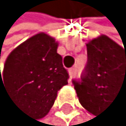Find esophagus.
I'll return each instance as SVG.
<instances>
[{"instance_id":"34e87169","label":"esophagus","mask_w":126,"mask_h":126,"mask_svg":"<svg viewBox=\"0 0 126 126\" xmlns=\"http://www.w3.org/2000/svg\"><path fill=\"white\" fill-rule=\"evenodd\" d=\"M68 74H69V77H70V79H73V78H74V77L77 75V68H76V67L70 68V69L68 70Z\"/></svg>"}]
</instances>
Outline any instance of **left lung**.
I'll return each instance as SVG.
<instances>
[{
  "instance_id": "left-lung-1",
  "label": "left lung",
  "mask_w": 126,
  "mask_h": 126,
  "mask_svg": "<svg viewBox=\"0 0 126 126\" xmlns=\"http://www.w3.org/2000/svg\"><path fill=\"white\" fill-rule=\"evenodd\" d=\"M86 47L87 65L81 81H74V85L81 105L97 115L119 93L126 94V48L104 34Z\"/></svg>"
}]
</instances>
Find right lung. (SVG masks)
Listing matches in <instances>:
<instances>
[{"mask_svg": "<svg viewBox=\"0 0 126 126\" xmlns=\"http://www.w3.org/2000/svg\"><path fill=\"white\" fill-rule=\"evenodd\" d=\"M57 49L58 42L40 32L14 48L4 64L5 91L23 113L35 119L48 114L58 92L67 84L68 73Z\"/></svg>", "mask_w": 126, "mask_h": 126, "instance_id": "obj_1", "label": "right lung"}]
</instances>
